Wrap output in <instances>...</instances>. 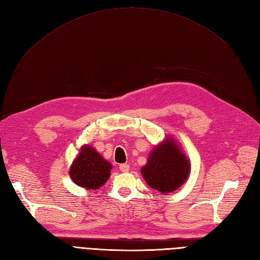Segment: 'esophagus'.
I'll return each instance as SVG.
<instances>
[{
  "mask_svg": "<svg viewBox=\"0 0 260 260\" xmlns=\"http://www.w3.org/2000/svg\"><path fill=\"white\" fill-rule=\"evenodd\" d=\"M119 169H120V171H122V172H128V171H129V165H127V164H121V165H119Z\"/></svg>",
  "mask_w": 260,
  "mask_h": 260,
  "instance_id": "34e87169",
  "label": "esophagus"
}]
</instances>
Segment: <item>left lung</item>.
<instances>
[{
	"instance_id": "1",
	"label": "left lung",
	"mask_w": 260,
	"mask_h": 260,
	"mask_svg": "<svg viewBox=\"0 0 260 260\" xmlns=\"http://www.w3.org/2000/svg\"><path fill=\"white\" fill-rule=\"evenodd\" d=\"M191 162L172 138H166L148 154L141 168L145 182L161 194L171 193L183 185L190 176Z\"/></svg>"
}]
</instances>
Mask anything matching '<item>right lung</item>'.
<instances>
[{
  "instance_id": "add662e5",
  "label": "right lung",
  "mask_w": 260,
  "mask_h": 260,
  "mask_svg": "<svg viewBox=\"0 0 260 260\" xmlns=\"http://www.w3.org/2000/svg\"><path fill=\"white\" fill-rule=\"evenodd\" d=\"M112 167L95 148L84 144L70 166L69 176L78 186L88 191L96 190L111 177Z\"/></svg>"
}]
</instances>
